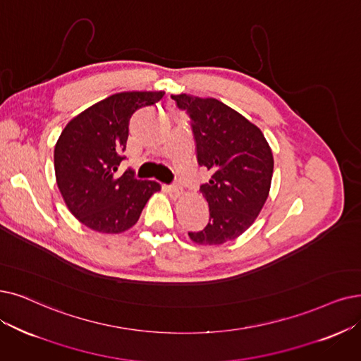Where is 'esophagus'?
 <instances>
[{"label":"esophagus","mask_w":361,"mask_h":361,"mask_svg":"<svg viewBox=\"0 0 361 361\" xmlns=\"http://www.w3.org/2000/svg\"><path fill=\"white\" fill-rule=\"evenodd\" d=\"M166 191H167L173 198H178V197L182 195V190L179 188V186H176V185H169V186H166Z\"/></svg>","instance_id":"obj_1"}]
</instances>
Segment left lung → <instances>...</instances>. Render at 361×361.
I'll use <instances>...</instances> for the list:
<instances>
[{
    "label": "left lung",
    "instance_id": "8db88e82",
    "mask_svg": "<svg viewBox=\"0 0 361 361\" xmlns=\"http://www.w3.org/2000/svg\"><path fill=\"white\" fill-rule=\"evenodd\" d=\"M171 99L190 115L197 161L212 173L200 186L209 222L188 235L197 244L218 246L241 235L261 213L272 179V152L255 124L218 99L185 93Z\"/></svg>",
    "mask_w": 361,
    "mask_h": 361
}]
</instances>
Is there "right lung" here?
I'll return each instance as SVG.
<instances>
[{"label": "right lung", "mask_w": 361, "mask_h": 361, "mask_svg": "<svg viewBox=\"0 0 361 361\" xmlns=\"http://www.w3.org/2000/svg\"><path fill=\"white\" fill-rule=\"evenodd\" d=\"M164 92H123L72 118L54 147L56 182L71 213L87 228L118 234L132 228L160 191L155 180H139L133 170L117 175L124 160L132 115L155 105Z\"/></svg>", "instance_id": "add662e5"}]
</instances>
